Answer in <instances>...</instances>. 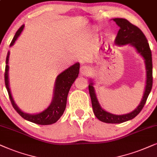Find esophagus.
I'll list each match as a JSON object with an SVG mask.
<instances>
[{"label": "esophagus", "instance_id": "34e87169", "mask_svg": "<svg viewBox=\"0 0 157 157\" xmlns=\"http://www.w3.org/2000/svg\"><path fill=\"white\" fill-rule=\"evenodd\" d=\"M91 72V69L88 66L84 65L80 67V74L82 75H87L90 74V72Z\"/></svg>", "mask_w": 157, "mask_h": 157}]
</instances>
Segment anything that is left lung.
Segmentation results:
<instances>
[{"mask_svg": "<svg viewBox=\"0 0 157 157\" xmlns=\"http://www.w3.org/2000/svg\"><path fill=\"white\" fill-rule=\"evenodd\" d=\"M116 24L120 27L117 36L115 40V44L118 46L130 44L136 49L138 53L141 55L145 62L146 70H147V82H146L145 91L143 98L139 106L132 112L124 115H115L110 113L104 110L100 105L95 89L93 87V82L92 81L88 85L90 95L91 98L92 106L94 114L98 120L108 124H121L127 121L131 120L135 118L144 108L146 102L152 88L153 84V77H152V57L151 51L150 49L149 43L145 35L141 29L136 26L125 18H116L113 19Z\"/></svg>", "mask_w": 157, "mask_h": 157, "instance_id": "1", "label": "left lung"}]
</instances>
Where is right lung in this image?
<instances>
[{
	"label": "right lung",
	"mask_w": 157,
	"mask_h": 157,
	"mask_svg": "<svg viewBox=\"0 0 157 157\" xmlns=\"http://www.w3.org/2000/svg\"><path fill=\"white\" fill-rule=\"evenodd\" d=\"M24 25H22L19 29L16 31L15 36H14L13 40L10 43V47L13 46L20 36L22 31L24 30ZM10 52H8L7 57L6 60V70H5V85L7 89V91L9 95V98L11 102L12 105L16 112L24 118L31 122L34 123V124L39 125H51L56 123L62 116L63 113L66 108L67 105V99L68 93L73 82L76 80L78 77L79 70H80V63L77 62L70 66L67 70L60 73L58 75L55 81V85H54V94L52 101L49 107L47 109L43 110L42 112L36 114H30L26 113L21 110L17 105L15 103L13 99V97L10 93L9 87V81H8V70H9V67H8V59H9Z\"/></svg>",
	"instance_id": "1"
}]
</instances>
